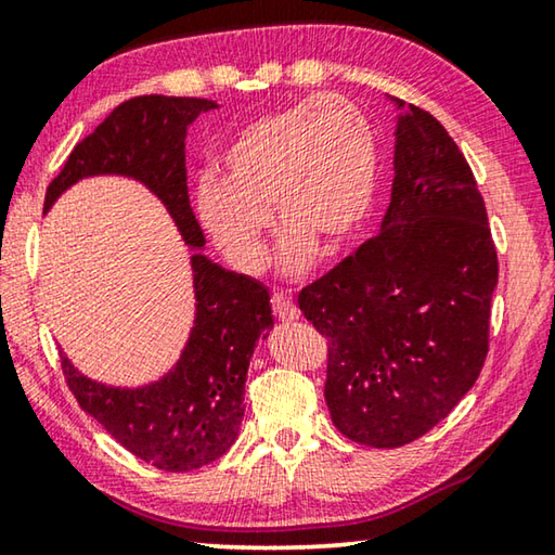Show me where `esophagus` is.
I'll use <instances>...</instances> for the list:
<instances>
[{
	"label": "esophagus",
	"instance_id": "1",
	"mask_svg": "<svg viewBox=\"0 0 555 555\" xmlns=\"http://www.w3.org/2000/svg\"><path fill=\"white\" fill-rule=\"evenodd\" d=\"M271 311H274V315L279 318V321H296V318L300 315L298 306L294 304V298H291L288 294H284V291H276L274 296H271Z\"/></svg>",
	"mask_w": 555,
	"mask_h": 555
}]
</instances>
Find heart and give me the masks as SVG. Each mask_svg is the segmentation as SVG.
I'll return each mask as SVG.
<instances>
[{
  "label": "heart",
  "instance_id": "1",
  "mask_svg": "<svg viewBox=\"0 0 555 555\" xmlns=\"http://www.w3.org/2000/svg\"><path fill=\"white\" fill-rule=\"evenodd\" d=\"M379 154L364 112L343 95L300 100L244 125L203 178L195 215L230 264L255 274L267 257L269 210L284 234V267L350 247L372 210Z\"/></svg>",
  "mask_w": 555,
  "mask_h": 555
}]
</instances>
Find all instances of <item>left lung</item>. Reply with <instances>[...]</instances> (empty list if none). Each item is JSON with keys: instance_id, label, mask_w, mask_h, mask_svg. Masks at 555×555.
I'll use <instances>...</instances> for the list:
<instances>
[{"instance_id": "1", "label": "left lung", "mask_w": 555, "mask_h": 555, "mask_svg": "<svg viewBox=\"0 0 555 555\" xmlns=\"http://www.w3.org/2000/svg\"><path fill=\"white\" fill-rule=\"evenodd\" d=\"M399 107L382 230L298 294L300 313L327 340L333 424L370 448L421 438L473 389L496 286L473 168L430 112Z\"/></svg>"}]
</instances>
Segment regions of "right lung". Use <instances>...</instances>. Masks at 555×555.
Segmentation results:
<instances>
[{"label": "right lung", "mask_w": 555, "mask_h": 555, "mask_svg": "<svg viewBox=\"0 0 555 555\" xmlns=\"http://www.w3.org/2000/svg\"><path fill=\"white\" fill-rule=\"evenodd\" d=\"M215 100L142 95L121 102L75 144L46 188V208L86 176L119 173L152 188L185 244L203 247V230L188 198L185 129ZM198 311L181 362L144 389H112L75 372L61 357L78 403L131 455L168 473L210 465L230 450L244 416V382L261 333L274 325L269 291L224 271L203 255L191 259Z\"/></svg>", "instance_id": "right-lung-1"}]
</instances>
